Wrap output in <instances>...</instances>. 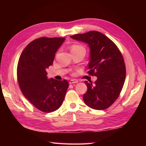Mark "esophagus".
I'll use <instances>...</instances> for the list:
<instances>
[{"label": "esophagus", "mask_w": 146, "mask_h": 146, "mask_svg": "<svg viewBox=\"0 0 146 146\" xmlns=\"http://www.w3.org/2000/svg\"><path fill=\"white\" fill-rule=\"evenodd\" d=\"M78 82V80H71L69 82V83L70 84H74V83H76Z\"/></svg>", "instance_id": "obj_1"}]
</instances>
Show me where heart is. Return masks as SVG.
I'll list each match as a JSON object with an SVG mask.
<instances>
[{
	"mask_svg": "<svg viewBox=\"0 0 146 146\" xmlns=\"http://www.w3.org/2000/svg\"><path fill=\"white\" fill-rule=\"evenodd\" d=\"M78 48H83L82 46L80 45H78V44H75L72 46V47H71V49H78Z\"/></svg>",
	"mask_w": 146,
	"mask_h": 146,
	"instance_id": "heart-1",
	"label": "heart"
}]
</instances>
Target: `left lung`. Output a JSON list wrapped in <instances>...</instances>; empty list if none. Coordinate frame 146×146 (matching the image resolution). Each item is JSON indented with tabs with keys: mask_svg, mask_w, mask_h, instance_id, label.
Instances as JSON below:
<instances>
[{
	"mask_svg": "<svg viewBox=\"0 0 146 146\" xmlns=\"http://www.w3.org/2000/svg\"><path fill=\"white\" fill-rule=\"evenodd\" d=\"M85 42L90 48L88 73L95 76V84L85 81V104L95 110H105L119 97L124 84L126 70L122 54L111 39L100 32L90 31L71 36Z\"/></svg>",
	"mask_w": 146,
	"mask_h": 146,
	"instance_id": "left-lung-1",
	"label": "left lung"
}]
</instances>
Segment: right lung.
I'll use <instances>...</instances> for the list:
<instances>
[{
	"instance_id": "obj_1",
	"label": "right lung",
	"mask_w": 146,
	"mask_h": 146,
	"mask_svg": "<svg viewBox=\"0 0 146 146\" xmlns=\"http://www.w3.org/2000/svg\"><path fill=\"white\" fill-rule=\"evenodd\" d=\"M64 38L42 37L33 40L22 52L17 77L24 97L42 112L58 110L64 100L68 82L48 79L46 70L53 63L56 52Z\"/></svg>"
}]
</instances>
